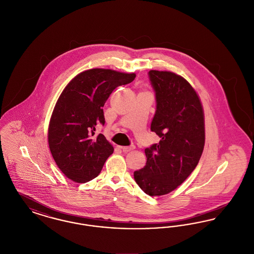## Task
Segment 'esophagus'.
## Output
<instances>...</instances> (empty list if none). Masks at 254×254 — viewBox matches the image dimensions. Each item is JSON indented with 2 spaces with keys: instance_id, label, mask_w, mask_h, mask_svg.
<instances>
[{
  "instance_id": "1",
  "label": "esophagus",
  "mask_w": 254,
  "mask_h": 254,
  "mask_svg": "<svg viewBox=\"0 0 254 254\" xmlns=\"http://www.w3.org/2000/svg\"><path fill=\"white\" fill-rule=\"evenodd\" d=\"M121 148L124 152H128V151H131V150L135 148V145H129V146H122Z\"/></svg>"
}]
</instances>
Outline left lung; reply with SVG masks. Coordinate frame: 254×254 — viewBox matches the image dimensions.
<instances>
[{"mask_svg": "<svg viewBox=\"0 0 254 254\" xmlns=\"http://www.w3.org/2000/svg\"><path fill=\"white\" fill-rule=\"evenodd\" d=\"M156 93L151 131L161 138L145 149L146 163L134 171V179L149 196L173 191L190 175L205 145V114L199 95L184 77L150 70Z\"/></svg>", "mask_w": 254, "mask_h": 254, "instance_id": "obj_1", "label": "left lung"}]
</instances>
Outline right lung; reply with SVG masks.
I'll return each instance as SVG.
<instances>
[{"label":"right lung","instance_id":"add662e5","mask_svg":"<svg viewBox=\"0 0 254 254\" xmlns=\"http://www.w3.org/2000/svg\"><path fill=\"white\" fill-rule=\"evenodd\" d=\"M135 77V73L92 68L76 75L64 88L50 117L48 140L52 157L68 179H94L113 153L103 134L94 137L95 127L105 124L103 107L111 92Z\"/></svg>","mask_w":254,"mask_h":254}]
</instances>
